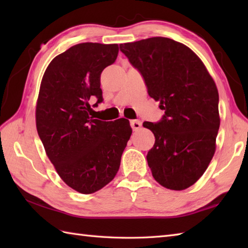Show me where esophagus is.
<instances>
[{"label": "esophagus", "mask_w": 248, "mask_h": 248, "mask_svg": "<svg viewBox=\"0 0 248 248\" xmlns=\"http://www.w3.org/2000/svg\"><path fill=\"white\" fill-rule=\"evenodd\" d=\"M130 124H131V128H132L133 130H140V127H141V123L140 120H131L130 121Z\"/></svg>", "instance_id": "obj_1"}]
</instances>
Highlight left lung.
Here are the masks:
<instances>
[{"instance_id": "obj_1", "label": "left lung", "mask_w": 248, "mask_h": 248, "mask_svg": "<svg viewBox=\"0 0 248 248\" xmlns=\"http://www.w3.org/2000/svg\"><path fill=\"white\" fill-rule=\"evenodd\" d=\"M119 48L165 110L157 123L143 124L155 138L147 155L152 176L166 188L186 189L214 155L220 123L217 85L199 57L178 41L152 37Z\"/></svg>"}]
</instances>
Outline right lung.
<instances>
[{
  "instance_id": "1",
  "label": "right lung",
  "mask_w": 248,
  "mask_h": 248,
  "mask_svg": "<svg viewBox=\"0 0 248 248\" xmlns=\"http://www.w3.org/2000/svg\"><path fill=\"white\" fill-rule=\"evenodd\" d=\"M118 45L84 43L54 57L40 84L36 127L46 154L68 186L92 194L113 180L132 129L129 120L91 116L103 101L100 76L115 62Z\"/></svg>"
}]
</instances>
